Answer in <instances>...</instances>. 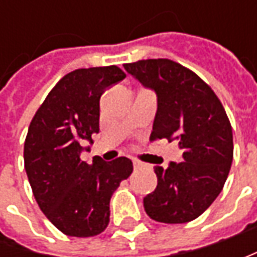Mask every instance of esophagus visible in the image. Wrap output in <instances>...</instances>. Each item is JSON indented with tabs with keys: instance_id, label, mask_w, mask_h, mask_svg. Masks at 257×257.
<instances>
[{
	"instance_id": "obj_1",
	"label": "esophagus",
	"mask_w": 257,
	"mask_h": 257,
	"mask_svg": "<svg viewBox=\"0 0 257 257\" xmlns=\"http://www.w3.org/2000/svg\"><path fill=\"white\" fill-rule=\"evenodd\" d=\"M133 166H134V169H142V167H144V163L139 162V160H134Z\"/></svg>"
}]
</instances>
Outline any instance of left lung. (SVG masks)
<instances>
[{"mask_svg": "<svg viewBox=\"0 0 257 257\" xmlns=\"http://www.w3.org/2000/svg\"><path fill=\"white\" fill-rule=\"evenodd\" d=\"M124 70L156 93L150 139L177 142L182 162L156 166L157 187L143 199L156 222L187 223L199 217L219 193L233 160L230 121L220 100L199 75L172 60H142Z\"/></svg>", "mask_w": 257, "mask_h": 257, "instance_id": "1", "label": "left lung"}]
</instances>
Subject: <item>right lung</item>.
I'll list each match as a JSON object with an SVG mask.
<instances>
[{"instance_id": "right-lung-1", "label": "right lung", "mask_w": 257, "mask_h": 257, "mask_svg": "<svg viewBox=\"0 0 257 257\" xmlns=\"http://www.w3.org/2000/svg\"><path fill=\"white\" fill-rule=\"evenodd\" d=\"M125 78L115 67L80 68L64 75L37 110L24 143L25 172L41 212L58 230L91 237L110 222V199L133 172L127 157L83 162L100 132V97Z\"/></svg>"}]
</instances>
